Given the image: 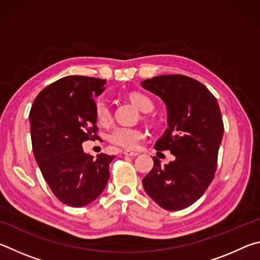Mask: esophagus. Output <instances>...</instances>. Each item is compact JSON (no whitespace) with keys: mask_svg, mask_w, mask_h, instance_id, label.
Instances as JSON below:
<instances>
[{"mask_svg":"<svg viewBox=\"0 0 260 260\" xmlns=\"http://www.w3.org/2000/svg\"><path fill=\"white\" fill-rule=\"evenodd\" d=\"M124 155L125 156H129V157H135L139 155L138 151H131V150H125L124 151Z\"/></svg>","mask_w":260,"mask_h":260,"instance_id":"obj_1","label":"esophagus"}]
</instances>
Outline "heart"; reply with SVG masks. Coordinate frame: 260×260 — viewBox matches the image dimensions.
Returning <instances> with one entry per match:
<instances>
[{
    "mask_svg": "<svg viewBox=\"0 0 260 260\" xmlns=\"http://www.w3.org/2000/svg\"><path fill=\"white\" fill-rule=\"evenodd\" d=\"M129 99L136 107L142 112H150L153 110L152 100L142 93H132L129 94ZM94 111L96 119L100 124H108L112 118L111 107L108 99L103 95H100L94 101ZM143 132L140 128L127 126H117L110 132L109 141L112 144L125 149H135L139 146L140 141L143 139Z\"/></svg>",
    "mask_w": 260,
    "mask_h": 260,
    "instance_id": "obj_1",
    "label": "heart"
}]
</instances>
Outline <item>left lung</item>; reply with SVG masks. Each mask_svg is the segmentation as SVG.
Here are the masks:
<instances>
[{
  "label": "left lung",
  "instance_id": "1",
  "mask_svg": "<svg viewBox=\"0 0 260 260\" xmlns=\"http://www.w3.org/2000/svg\"><path fill=\"white\" fill-rule=\"evenodd\" d=\"M141 85L167 108L169 127L155 149L175 157L165 166L153 157L143 188L160 208L183 210L201 199L214 178L223 135L219 104L203 83L181 74L153 77Z\"/></svg>",
  "mask_w": 260,
  "mask_h": 260
}]
</instances>
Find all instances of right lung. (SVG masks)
I'll list each match as a JSON object with an SVG mask.
<instances>
[{
  "mask_svg": "<svg viewBox=\"0 0 260 260\" xmlns=\"http://www.w3.org/2000/svg\"><path fill=\"white\" fill-rule=\"evenodd\" d=\"M107 80L69 76L42 89L29 111L33 153L43 178L61 203L81 208L107 187L114 156L98 158L83 152L82 143L95 140L94 96Z\"/></svg>",
  "mask_w": 260,
  "mask_h": 260,
  "instance_id": "obj_1",
  "label": "right lung"
}]
</instances>
